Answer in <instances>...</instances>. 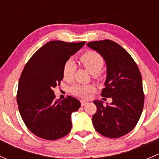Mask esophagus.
Here are the masks:
<instances>
[{"mask_svg":"<svg viewBox=\"0 0 159 159\" xmlns=\"http://www.w3.org/2000/svg\"><path fill=\"white\" fill-rule=\"evenodd\" d=\"M81 106H85L86 104H88V102H86V101H81Z\"/></svg>","mask_w":159,"mask_h":159,"instance_id":"1","label":"esophagus"}]
</instances>
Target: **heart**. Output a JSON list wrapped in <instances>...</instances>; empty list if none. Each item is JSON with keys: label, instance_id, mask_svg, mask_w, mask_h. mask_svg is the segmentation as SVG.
Listing matches in <instances>:
<instances>
[{"label": "heart", "instance_id": "b5f03b06", "mask_svg": "<svg viewBox=\"0 0 159 159\" xmlns=\"http://www.w3.org/2000/svg\"><path fill=\"white\" fill-rule=\"evenodd\" d=\"M81 62L84 67L92 75L98 73L104 65V60L101 55L95 51H88L81 56ZM76 70V64L73 59H69L64 63L63 67V75L65 80H71ZM95 90L92 84H75L70 89L73 95L82 98H86L89 94Z\"/></svg>", "mask_w": 159, "mask_h": 159}]
</instances>
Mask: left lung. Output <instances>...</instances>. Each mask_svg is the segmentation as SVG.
Returning <instances> with one entry per match:
<instances>
[{"label": "left lung", "mask_w": 159, "mask_h": 159, "mask_svg": "<svg viewBox=\"0 0 159 159\" xmlns=\"http://www.w3.org/2000/svg\"><path fill=\"white\" fill-rule=\"evenodd\" d=\"M87 46L106 62V87L101 95L112 99L106 105L102 100L93 101L97 107L92 116L94 127L105 137L120 138L134 128L142 113L144 95L139 68L128 52L113 41L89 42Z\"/></svg>", "instance_id": "obj_1"}]
</instances>
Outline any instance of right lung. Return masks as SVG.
<instances>
[{"label":"right lung","mask_w":159,"mask_h":159,"mask_svg":"<svg viewBox=\"0 0 159 159\" xmlns=\"http://www.w3.org/2000/svg\"><path fill=\"white\" fill-rule=\"evenodd\" d=\"M85 42L50 41L39 49L25 66L18 83L17 103L25 124L43 139H59L71 130V114L81 102L68 96L55 99L53 89L64 78V63Z\"/></svg>","instance_id":"1"}]
</instances>
